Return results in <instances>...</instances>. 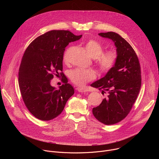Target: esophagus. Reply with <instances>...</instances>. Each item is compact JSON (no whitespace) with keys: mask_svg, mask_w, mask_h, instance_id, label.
Here are the masks:
<instances>
[{"mask_svg":"<svg viewBox=\"0 0 159 159\" xmlns=\"http://www.w3.org/2000/svg\"><path fill=\"white\" fill-rule=\"evenodd\" d=\"M77 90H78V92H79V93H86V92H87V89H85V88L79 87V88H77Z\"/></svg>","mask_w":159,"mask_h":159,"instance_id":"34e87169","label":"esophagus"}]
</instances>
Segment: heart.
Instances as JSON below:
<instances>
[{"label": "heart", "mask_w": 159, "mask_h": 159, "mask_svg": "<svg viewBox=\"0 0 159 159\" xmlns=\"http://www.w3.org/2000/svg\"><path fill=\"white\" fill-rule=\"evenodd\" d=\"M85 48L89 55L96 58V63L99 70L102 72L109 71L115 65L116 60V53L113 51H107L104 53L102 45L97 41L90 39L85 44ZM67 52L64 56V60H66ZM69 76L71 81L76 85L82 86L87 82L93 80L96 74L93 70L77 69L70 71Z\"/></svg>", "instance_id": "heart-1"}]
</instances>
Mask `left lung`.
Instances as JSON below:
<instances>
[{"label": "left lung", "mask_w": 159, "mask_h": 159, "mask_svg": "<svg viewBox=\"0 0 159 159\" xmlns=\"http://www.w3.org/2000/svg\"><path fill=\"white\" fill-rule=\"evenodd\" d=\"M99 35L111 39L116 48L115 65L90 85L106 95L100 105L93 109V115L99 121L110 125L123 120L132 108L141 87V70L137 54L124 38L114 32Z\"/></svg>", "instance_id": "1"}]
</instances>
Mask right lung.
I'll use <instances>...</instances> for the list:
<instances>
[{
  "mask_svg": "<svg viewBox=\"0 0 159 159\" xmlns=\"http://www.w3.org/2000/svg\"><path fill=\"white\" fill-rule=\"evenodd\" d=\"M69 31L52 30L33 41L26 50L19 70V85L23 101L31 114L42 121L57 117L74 94L65 79L58 89L51 85L53 75L63 77V58L66 47L79 40Z\"/></svg>",
  "mask_w": 159,
  "mask_h": 159,
  "instance_id": "right-lung-1",
  "label": "right lung"
}]
</instances>
